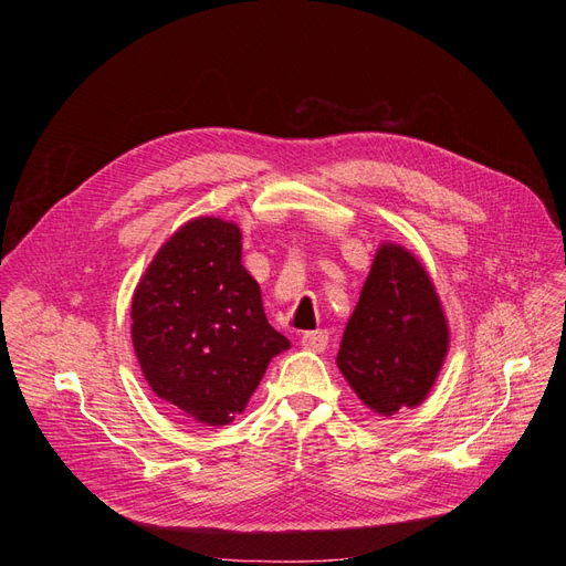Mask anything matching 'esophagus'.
<instances>
[{"label": "esophagus", "instance_id": "esophagus-1", "mask_svg": "<svg viewBox=\"0 0 566 566\" xmlns=\"http://www.w3.org/2000/svg\"><path fill=\"white\" fill-rule=\"evenodd\" d=\"M301 346H303L305 350L321 353V350H325V346H328V333H325V331L305 333V335L301 337Z\"/></svg>", "mask_w": 566, "mask_h": 566}]
</instances>
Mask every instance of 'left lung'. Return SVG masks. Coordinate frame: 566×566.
I'll list each match as a JSON object with an SVG mask.
<instances>
[{"label":"left lung","mask_w":566,"mask_h":566,"mask_svg":"<svg viewBox=\"0 0 566 566\" xmlns=\"http://www.w3.org/2000/svg\"><path fill=\"white\" fill-rule=\"evenodd\" d=\"M450 350V323L422 261L380 243L339 344L337 367L350 390L390 418L420 406Z\"/></svg>","instance_id":"left-lung-1"}]
</instances>
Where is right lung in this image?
I'll use <instances>...</instances> for the list:
<instances>
[{
	"mask_svg": "<svg viewBox=\"0 0 566 566\" xmlns=\"http://www.w3.org/2000/svg\"><path fill=\"white\" fill-rule=\"evenodd\" d=\"M235 222L201 216L174 231L133 293L130 335L156 397L184 418L224 427L291 342L268 323L241 263Z\"/></svg>",
	"mask_w": 566,
	"mask_h": 566,
	"instance_id": "1",
	"label": "right lung"
}]
</instances>
